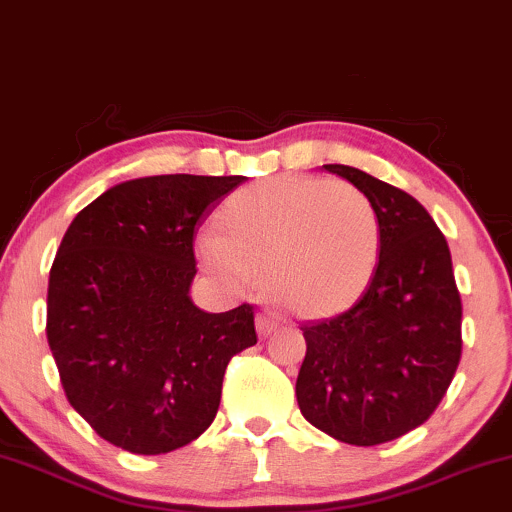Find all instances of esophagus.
<instances>
[{
  "instance_id": "1",
  "label": "esophagus",
  "mask_w": 512,
  "mask_h": 512,
  "mask_svg": "<svg viewBox=\"0 0 512 512\" xmlns=\"http://www.w3.org/2000/svg\"><path fill=\"white\" fill-rule=\"evenodd\" d=\"M279 317L274 313H260L257 315V332H260V337H269V334L279 330Z\"/></svg>"
}]
</instances>
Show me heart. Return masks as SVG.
Masks as SVG:
<instances>
[{"mask_svg": "<svg viewBox=\"0 0 512 512\" xmlns=\"http://www.w3.org/2000/svg\"><path fill=\"white\" fill-rule=\"evenodd\" d=\"M219 226L197 238L207 269L236 286L260 272L269 296L303 317L354 303L378 267V211L349 182L264 180L223 204Z\"/></svg>", "mask_w": 512, "mask_h": 512, "instance_id": "obj_1", "label": "heart"}]
</instances>
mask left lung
<instances>
[{
  "instance_id": "obj_1",
  "label": "left lung",
  "mask_w": 512,
  "mask_h": 512,
  "mask_svg": "<svg viewBox=\"0 0 512 512\" xmlns=\"http://www.w3.org/2000/svg\"><path fill=\"white\" fill-rule=\"evenodd\" d=\"M373 202L380 257L361 301L303 325L301 414L339 443L380 445L436 411L462 356V301L431 214L399 187L351 166H322Z\"/></svg>"
}]
</instances>
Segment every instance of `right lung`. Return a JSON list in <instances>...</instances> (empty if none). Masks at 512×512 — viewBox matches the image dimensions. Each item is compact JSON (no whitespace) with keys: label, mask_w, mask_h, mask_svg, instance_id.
<instances>
[{"label":"right lung","mask_w":512,"mask_h":512,"mask_svg":"<svg viewBox=\"0 0 512 512\" xmlns=\"http://www.w3.org/2000/svg\"><path fill=\"white\" fill-rule=\"evenodd\" d=\"M243 175L120 182L74 216L50 269L48 344L69 404L98 436L163 455L202 436L228 361L257 344L243 303L190 298L199 221Z\"/></svg>","instance_id":"add662e5"}]
</instances>
